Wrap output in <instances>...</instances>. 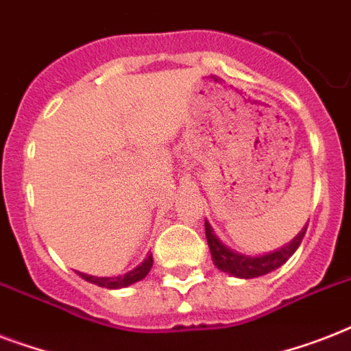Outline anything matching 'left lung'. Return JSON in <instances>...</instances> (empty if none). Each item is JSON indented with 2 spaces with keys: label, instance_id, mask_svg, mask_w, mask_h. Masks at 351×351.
Returning <instances> with one entry per match:
<instances>
[{
  "label": "left lung",
  "instance_id": "1",
  "mask_svg": "<svg viewBox=\"0 0 351 351\" xmlns=\"http://www.w3.org/2000/svg\"><path fill=\"white\" fill-rule=\"evenodd\" d=\"M308 228V226H306ZM306 228L300 231L297 237H295L289 244H286L284 247H280L275 253H269V255L264 256H244L239 255L231 251L230 247H226L222 242L219 240V237L213 233L211 226L206 222V239H208L209 251H211V256H213L215 266L219 267L220 271H226L233 275V277L240 278H253V277H261V275H266V273L277 269L288 261L289 256L293 255L297 247L300 245L302 239L306 234Z\"/></svg>",
  "mask_w": 351,
  "mask_h": 351
}]
</instances>
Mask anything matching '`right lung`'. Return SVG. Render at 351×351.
<instances>
[{"instance_id":"add662e5","label":"right lung","mask_w":351,"mask_h":351,"mask_svg":"<svg viewBox=\"0 0 351 351\" xmlns=\"http://www.w3.org/2000/svg\"><path fill=\"white\" fill-rule=\"evenodd\" d=\"M153 266V256L149 255L145 261L140 264L138 267H134L132 271L125 273L123 277H90V275H85V273H80L82 278L89 280V282L96 284V286H101V288H109V289H117V288H125V286H131V284L142 280V278L147 277L149 269Z\"/></svg>"}]
</instances>
